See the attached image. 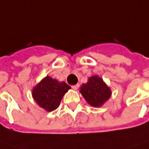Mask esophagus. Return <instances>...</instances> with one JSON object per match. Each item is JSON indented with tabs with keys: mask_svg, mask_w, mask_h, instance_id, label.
Segmentation results:
<instances>
[{
	"mask_svg": "<svg viewBox=\"0 0 149 149\" xmlns=\"http://www.w3.org/2000/svg\"><path fill=\"white\" fill-rule=\"evenodd\" d=\"M79 86H80V85H79V84H77V85H75V86H72V89H74V90H77V89L79 88Z\"/></svg>",
	"mask_w": 149,
	"mask_h": 149,
	"instance_id": "34e87169",
	"label": "esophagus"
}]
</instances>
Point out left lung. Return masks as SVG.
Returning <instances> with one entry per match:
<instances>
[{"instance_id": "left-lung-1", "label": "left lung", "mask_w": 149, "mask_h": 149, "mask_svg": "<svg viewBox=\"0 0 149 149\" xmlns=\"http://www.w3.org/2000/svg\"><path fill=\"white\" fill-rule=\"evenodd\" d=\"M81 93L86 100L93 107H100L111 96V91L98 76L89 78L86 84L81 87Z\"/></svg>"}]
</instances>
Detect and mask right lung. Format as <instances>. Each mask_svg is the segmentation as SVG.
<instances>
[{
    "label": "right lung",
    "instance_id": "obj_1",
    "mask_svg": "<svg viewBox=\"0 0 149 149\" xmlns=\"http://www.w3.org/2000/svg\"><path fill=\"white\" fill-rule=\"evenodd\" d=\"M70 89L66 82L46 77L32 91V96L41 108L48 112L57 109L64 94Z\"/></svg>",
    "mask_w": 149,
    "mask_h": 149
}]
</instances>
